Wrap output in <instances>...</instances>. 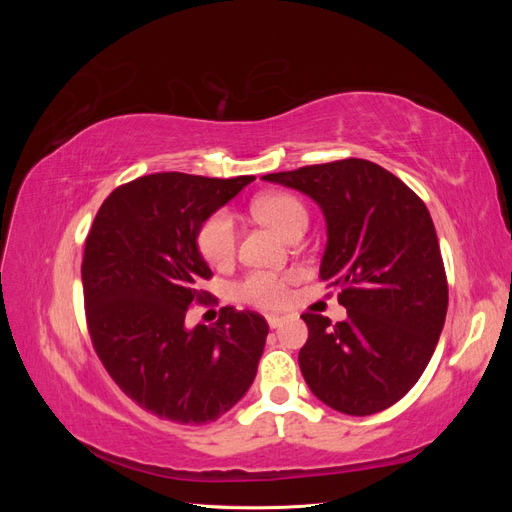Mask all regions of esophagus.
<instances>
[{"label":"esophagus","instance_id":"obj_1","mask_svg":"<svg viewBox=\"0 0 512 512\" xmlns=\"http://www.w3.org/2000/svg\"><path fill=\"white\" fill-rule=\"evenodd\" d=\"M284 320H286L284 316H267V322H269V327H271V329L282 327V322H284Z\"/></svg>","mask_w":512,"mask_h":512}]
</instances>
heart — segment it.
I'll return each mask as SVG.
<instances>
[{"mask_svg":"<svg viewBox=\"0 0 512 512\" xmlns=\"http://www.w3.org/2000/svg\"><path fill=\"white\" fill-rule=\"evenodd\" d=\"M254 211L260 220H265L282 237L290 239L307 228V209L297 196L290 194H267L254 203ZM196 247L211 267H224L237 252V226L232 213L220 209L211 213L200 224L196 235ZM294 273L277 271H250L232 286V292L241 303L260 309L282 307L290 294Z\"/></svg>","mask_w":512,"mask_h":512,"instance_id":"heart-1","label":"heart"}]
</instances>
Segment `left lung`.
Here are the masks:
<instances>
[{"label":"left lung","mask_w":512,"mask_h":512,"mask_svg":"<svg viewBox=\"0 0 512 512\" xmlns=\"http://www.w3.org/2000/svg\"><path fill=\"white\" fill-rule=\"evenodd\" d=\"M314 198L327 218L320 277L346 307L331 324L303 314L299 367L312 393L337 412L376 414L421 378L444 327L448 284L425 203L389 170L361 158L271 173Z\"/></svg>","instance_id":"left-lung-1"}]
</instances>
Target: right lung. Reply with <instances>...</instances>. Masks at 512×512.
Instances as JSON below:
<instances>
[{
    "instance_id": "1",
    "label": "right lung",
    "mask_w": 512,
    "mask_h": 512,
    "mask_svg": "<svg viewBox=\"0 0 512 512\" xmlns=\"http://www.w3.org/2000/svg\"><path fill=\"white\" fill-rule=\"evenodd\" d=\"M256 177L156 173L115 188L83 254L91 344L108 376L143 410L179 425L218 421L247 393L269 324L222 307L213 327L185 329L190 305L218 299L198 254V228Z\"/></svg>"
}]
</instances>
